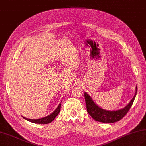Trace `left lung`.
Instances as JSON below:
<instances>
[{
    "instance_id": "1",
    "label": "left lung",
    "mask_w": 146,
    "mask_h": 146,
    "mask_svg": "<svg viewBox=\"0 0 146 146\" xmlns=\"http://www.w3.org/2000/svg\"><path fill=\"white\" fill-rule=\"evenodd\" d=\"M137 86L136 85L135 93L132 100L125 107L117 110H107L103 109L95 104L94 100L87 93H84L85 102L86 105V110L93 119L98 122L103 123H114L120 120L128 112L132 107L133 102L134 101L135 96L137 95Z\"/></svg>"
}]
</instances>
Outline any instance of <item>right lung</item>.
Masks as SVG:
<instances>
[{
  "instance_id": "right-lung-1",
  "label": "right lung",
  "mask_w": 146,
  "mask_h": 146,
  "mask_svg": "<svg viewBox=\"0 0 146 146\" xmlns=\"http://www.w3.org/2000/svg\"><path fill=\"white\" fill-rule=\"evenodd\" d=\"M61 103L60 102V104L58 105V107L56 108L55 110L52 112L51 114H49V115L44 117L43 118H41V119H27V118L24 117L23 116V117L24 119H26L27 120L31 122L35 123H41V124H47V123H51V122L54 120V119H55L58 115L59 114L60 111V109H61Z\"/></svg>"
}]
</instances>
